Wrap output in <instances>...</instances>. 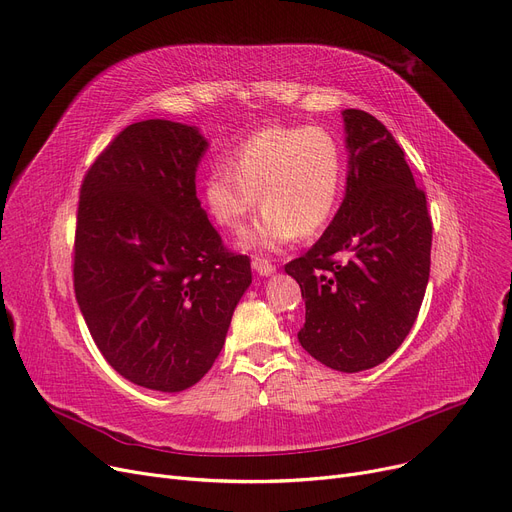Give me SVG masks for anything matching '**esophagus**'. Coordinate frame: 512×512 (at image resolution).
Listing matches in <instances>:
<instances>
[{
	"label": "esophagus",
	"mask_w": 512,
	"mask_h": 512,
	"mask_svg": "<svg viewBox=\"0 0 512 512\" xmlns=\"http://www.w3.org/2000/svg\"><path fill=\"white\" fill-rule=\"evenodd\" d=\"M253 270L259 274V276H272L276 272V265L268 259H261V257H255L253 259Z\"/></svg>",
	"instance_id": "1"
}]
</instances>
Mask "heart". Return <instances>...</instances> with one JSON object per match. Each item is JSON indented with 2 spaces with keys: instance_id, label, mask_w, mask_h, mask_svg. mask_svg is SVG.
I'll list each match as a JSON object with an SVG mask.
<instances>
[{
  "instance_id": "1",
  "label": "heart",
  "mask_w": 512,
  "mask_h": 512,
  "mask_svg": "<svg viewBox=\"0 0 512 512\" xmlns=\"http://www.w3.org/2000/svg\"><path fill=\"white\" fill-rule=\"evenodd\" d=\"M343 152L324 127H265L244 140L230 167H213L203 203L219 228L238 232L257 198L263 207L244 249L278 251L297 234H318L335 213L343 190Z\"/></svg>"
}]
</instances>
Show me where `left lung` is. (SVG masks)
Returning a JSON list of instances; mask_svg holds the SVG:
<instances>
[{
    "label": "left lung",
    "mask_w": 512,
    "mask_h": 512,
    "mask_svg": "<svg viewBox=\"0 0 512 512\" xmlns=\"http://www.w3.org/2000/svg\"><path fill=\"white\" fill-rule=\"evenodd\" d=\"M343 119L345 198L320 240L284 270L305 299L301 347L332 370L360 372L385 362L416 322L433 224L389 129L358 108Z\"/></svg>",
    "instance_id": "1"
}]
</instances>
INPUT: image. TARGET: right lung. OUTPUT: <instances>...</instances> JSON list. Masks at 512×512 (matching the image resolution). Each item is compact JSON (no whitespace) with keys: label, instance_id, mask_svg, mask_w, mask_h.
I'll return each mask as SVG.
<instances>
[{"label":"right lung","instance_id":"obj_1","mask_svg":"<svg viewBox=\"0 0 512 512\" xmlns=\"http://www.w3.org/2000/svg\"><path fill=\"white\" fill-rule=\"evenodd\" d=\"M207 146L184 123H133L79 192L73 284L83 320L104 360L154 391L203 379L253 280L251 259L224 247L196 198Z\"/></svg>","mask_w":512,"mask_h":512}]
</instances>
